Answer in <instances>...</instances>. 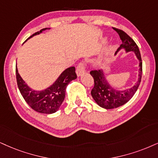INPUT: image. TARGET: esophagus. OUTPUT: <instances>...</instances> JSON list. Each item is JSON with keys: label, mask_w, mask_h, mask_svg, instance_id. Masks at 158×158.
Returning a JSON list of instances; mask_svg holds the SVG:
<instances>
[{"label": "esophagus", "mask_w": 158, "mask_h": 158, "mask_svg": "<svg viewBox=\"0 0 158 158\" xmlns=\"http://www.w3.org/2000/svg\"><path fill=\"white\" fill-rule=\"evenodd\" d=\"M76 73L77 76H81L85 73V64L84 62H80L76 69Z\"/></svg>", "instance_id": "1"}]
</instances>
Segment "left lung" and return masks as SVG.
I'll return each instance as SVG.
<instances>
[{"instance_id":"8db88e82","label":"left lung","mask_w":158,"mask_h":158,"mask_svg":"<svg viewBox=\"0 0 158 158\" xmlns=\"http://www.w3.org/2000/svg\"><path fill=\"white\" fill-rule=\"evenodd\" d=\"M113 28V27H112ZM118 33V36L122 40V44L116 51V53L118 51L120 48H125L127 52L134 51L137 58L140 61L139 69V81L132 88L124 91H115L106 81L105 76L103 75L102 70L94 69L90 72L91 75L94 78V85L91 91V96L97 104L100 107L106 109H112L120 107L125 104L129 101L139 88L140 83L141 81L142 75V61L141 56L140 53L139 47L134 40L128 36L125 32L121 29L113 28Z\"/></svg>"}]
</instances>
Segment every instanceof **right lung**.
I'll return each mask as SVG.
<instances>
[{
    "label": "right lung",
    "mask_w": 158,
    "mask_h": 158,
    "mask_svg": "<svg viewBox=\"0 0 158 158\" xmlns=\"http://www.w3.org/2000/svg\"><path fill=\"white\" fill-rule=\"evenodd\" d=\"M49 29L43 28L40 31L36 32L29 38L34 35L39 34L42 31ZM28 38V39H29ZM16 78L17 86L25 102L35 111L41 114H50L55 113L61 106L65 97L67 85L73 80L77 78L75 67L68 68L62 73L55 83L48 89L42 91H33L28 88L23 80L19 75L16 65Z\"/></svg>",
    "instance_id": "1"
}]
</instances>
